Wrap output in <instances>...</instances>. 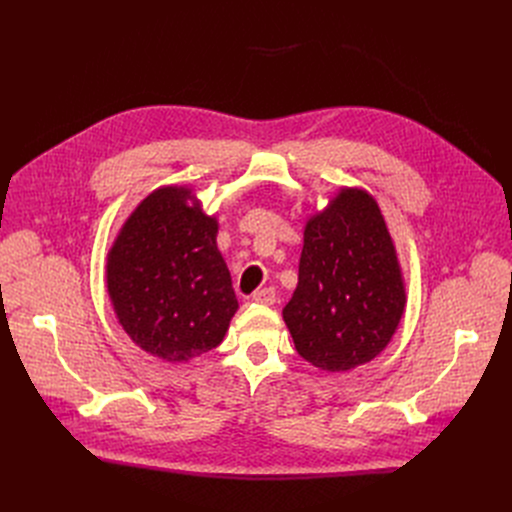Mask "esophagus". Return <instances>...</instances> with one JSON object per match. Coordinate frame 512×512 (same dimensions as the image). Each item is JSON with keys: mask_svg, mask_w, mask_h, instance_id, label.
Wrapping results in <instances>:
<instances>
[{"mask_svg": "<svg viewBox=\"0 0 512 512\" xmlns=\"http://www.w3.org/2000/svg\"><path fill=\"white\" fill-rule=\"evenodd\" d=\"M253 301L261 305H274L276 303V290L274 288H261L253 294Z\"/></svg>", "mask_w": 512, "mask_h": 512, "instance_id": "esophagus-1", "label": "esophagus"}]
</instances>
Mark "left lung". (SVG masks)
<instances>
[{
  "label": "left lung",
  "mask_w": 512,
  "mask_h": 512,
  "mask_svg": "<svg viewBox=\"0 0 512 512\" xmlns=\"http://www.w3.org/2000/svg\"><path fill=\"white\" fill-rule=\"evenodd\" d=\"M394 242L363 188L340 193L307 220L299 284L282 311L297 353L324 371L378 357L405 313Z\"/></svg>",
  "instance_id": "obj_1"
}]
</instances>
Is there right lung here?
Returning <instances> with one entry per match:
<instances>
[{
    "label": "right lung",
    "instance_id": "1",
    "mask_svg": "<svg viewBox=\"0 0 512 512\" xmlns=\"http://www.w3.org/2000/svg\"><path fill=\"white\" fill-rule=\"evenodd\" d=\"M215 236L218 220L186 186H161L128 215L107 253V292L145 353L184 363L224 340L238 301Z\"/></svg>",
    "mask_w": 512,
    "mask_h": 512
}]
</instances>
